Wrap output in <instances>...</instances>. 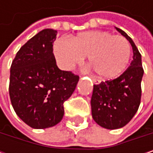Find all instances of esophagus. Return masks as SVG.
I'll return each mask as SVG.
<instances>
[{
    "label": "esophagus",
    "mask_w": 153,
    "mask_h": 153,
    "mask_svg": "<svg viewBox=\"0 0 153 153\" xmlns=\"http://www.w3.org/2000/svg\"><path fill=\"white\" fill-rule=\"evenodd\" d=\"M92 80H93V82L95 83V84H99L100 83V79H96V78H92Z\"/></svg>",
    "instance_id": "34e87169"
}]
</instances>
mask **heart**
<instances>
[{"mask_svg": "<svg viewBox=\"0 0 153 153\" xmlns=\"http://www.w3.org/2000/svg\"><path fill=\"white\" fill-rule=\"evenodd\" d=\"M54 53L65 70L71 69L88 56V63L98 76L113 79L127 68L131 48L123 36L105 31H90L80 33L70 40H56Z\"/></svg>", "mask_w": 153, "mask_h": 153, "instance_id": "heart-1", "label": "heart"}]
</instances>
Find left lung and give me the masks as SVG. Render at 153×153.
I'll use <instances>...</instances> for the list:
<instances>
[{
	"label": "left lung",
	"instance_id": "left-lung-1",
	"mask_svg": "<svg viewBox=\"0 0 153 153\" xmlns=\"http://www.w3.org/2000/svg\"><path fill=\"white\" fill-rule=\"evenodd\" d=\"M115 28L131 44L133 60L120 76L94 85L92 117L99 126L107 129L120 128L135 116L141 103V81L143 75L141 54L134 42L124 31Z\"/></svg>",
	"mask_w": 153,
	"mask_h": 153
}]
</instances>
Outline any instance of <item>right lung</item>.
Returning <instances> with one entry per match:
<instances>
[{
  "mask_svg": "<svg viewBox=\"0 0 153 153\" xmlns=\"http://www.w3.org/2000/svg\"><path fill=\"white\" fill-rule=\"evenodd\" d=\"M57 32L44 29L17 51L10 67V97L16 115L33 128L59 123L64 103L74 93L79 76L60 70L53 54Z\"/></svg>",
  "mask_w": 153,
  "mask_h": 153,
  "instance_id": "obj_1",
  "label": "right lung"
}]
</instances>
